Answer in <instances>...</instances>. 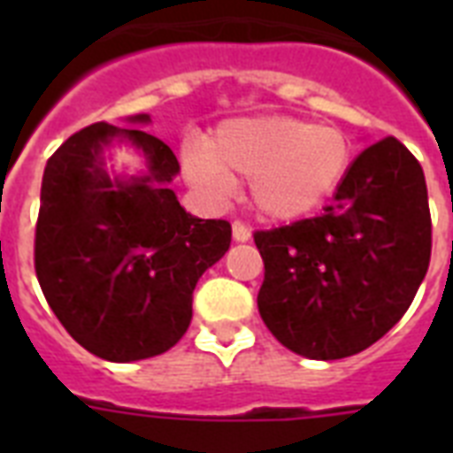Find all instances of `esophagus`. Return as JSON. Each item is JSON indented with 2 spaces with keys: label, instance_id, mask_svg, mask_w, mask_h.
Instances as JSON below:
<instances>
[{
  "label": "esophagus",
  "instance_id": "esophagus-1",
  "mask_svg": "<svg viewBox=\"0 0 453 453\" xmlns=\"http://www.w3.org/2000/svg\"><path fill=\"white\" fill-rule=\"evenodd\" d=\"M233 237L234 242H249L251 240V230H249L242 220H234L233 223Z\"/></svg>",
  "mask_w": 453,
  "mask_h": 453
}]
</instances>
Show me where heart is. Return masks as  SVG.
Wrapping results in <instances>:
<instances>
[{
    "label": "heart",
    "instance_id": "1",
    "mask_svg": "<svg viewBox=\"0 0 453 453\" xmlns=\"http://www.w3.org/2000/svg\"><path fill=\"white\" fill-rule=\"evenodd\" d=\"M352 143L334 127L294 117H247L220 124L204 145L183 148L185 176L211 197H226L233 176L249 178L256 211L298 220L317 211L343 183Z\"/></svg>",
    "mask_w": 453,
    "mask_h": 453
}]
</instances>
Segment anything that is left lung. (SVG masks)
Wrapping results in <instances>:
<instances>
[{
	"label": "left lung",
	"instance_id": "8db88e82",
	"mask_svg": "<svg viewBox=\"0 0 453 453\" xmlns=\"http://www.w3.org/2000/svg\"><path fill=\"white\" fill-rule=\"evenodd\" d=\"M258 312L296 355L341 359L383 338L428 273L433 223L418 159L388 136L350 164L324 211L256 230Z\"/></svg>",
	"mask_w": 453,
	"mask_h": 453
}]
</instances>
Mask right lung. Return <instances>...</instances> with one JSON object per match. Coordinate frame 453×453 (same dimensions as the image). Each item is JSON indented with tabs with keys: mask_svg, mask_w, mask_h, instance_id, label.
<instances>
[{
	"mask_svg": "<svg viewBox=\"0 0 453 453\" xmlns=\"http://www.w3.org/2000/svg\"><path fill=\"white\" fill-rule=\"evenodd\" d=\"M115 137L144 150L145 177L107 176L102 148ZM178 169L164 141L105 122L73 134L46 162L35 273L53 315L96 357L136 362L173 348L190 326L195 284L230 249L227 220L178 204L169 188Z\"/></svg>",
	"mask_w": 453,
	"mask_h": 453,
	"instance_id": "right-lung-1",
	"label": "right lung"
}]
</instances>
